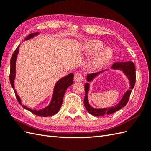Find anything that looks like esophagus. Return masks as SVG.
<instances>
[{"mask_svg":"<svg viewBox=\"0 0 151 151\" xmlns=\"http://www.w3.org/2000/svg\"><path fill=\"white\" fill-rule=\"evenodd\" d=\"M75 82H81L83 81V76L81 73H76L74 76Z\"/></svg>","mask_w":151,"mask_h":151,"instance_id":"34e87169","label":"esophagus"}]
</instances>
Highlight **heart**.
<instances>
[{"instance_id": "b5f03b06", "label": "heart", "mask_w": 151, "mask_h": 151, "mask_svg": "<svg viewBox=\"0 0 151 151\" xmlns=\"http://www.w3.org/2000/svg\"><path fill=\"white\" fill-rule=\"evenodd\" d=\"M103 43L98 40H90L86 43L84 47V52L87 55H91L96 52L93 58L91 61L89 67L92 70H99L106 66L110 62L114 53L110 48H103ZM100 49V50H99Z\"/></svg>"}]
</instances>
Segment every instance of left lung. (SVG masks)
<instances>
[{"mask_svg":"<svg viewBox=\"0 0 151 151\" xmlns=\"http://www.w3.org/2000/svg\"><path fill=\"white\" fill-rule=\"evenodd\" d=\"M111 69L119 70L123 72L124 74V75L128 78V80L129 81L130 88L124 93V94L123 95V97H122L120 101L115 106H114L110 108H95L93 107H92L89 104V102L88 101V93L89 91V87H90L89 82H92L97 76L100 75L101 74L104 73L105 71H106L108 70L106 69L104 70H102L101 72L89 74V75H88L87 76H86V81H88V82H86L84 85L86 94L84 100V103L87 111L89 114L94 115V116H104V115H110L118 111L119 110H120L121 108L124 107L127 104L128 101H129L131 92H132V90L133 89L134 86H135L136 68L135 65H134V63L132 62H119L114 63L113 65H112Z\"/></svg>","mask_w":151,"mask_h":151,"instance_id":"8db88e82","label":"left lung"}]
</instances>
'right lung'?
<instances>
[{"label": "right lung", "mask_w": 151, "mask_h": 151, "mask_svg": "<svg viewBox=\"0 0 151 151\" xmlns=\"http://www.w3.org/2000/svg\"><path fill=\"white\" fill-rule=\"evenodd\" d=\"M38 33H32L28 35V36L25 38L24 41L32 39L34 37L37 36ZM19 47L18 46L17 49L14 51V53L12 54L11 60H10V75H9V81H10V84L12 88L14 89V92L16 95V98H17L19 103L24 108L27 109V110L30 111L32 113L38 115L40 117H49L51 115H54L56 114L59 111L60 109L62 106V102H63V99L64 94L70 85L73 84V77L74 74L73 73H69L68 75L63 76V78H60V80L57 81L55 86H54V90H53V95L51 101L50 102L49 104L47 106L45 107L41 110H32L30 108L27 107L26 106L22 105V102L20 97L17 94V91H16L15 89L14 86V81L16 75V70H15V65H16V60H17V55L19 54Z\"/></svg>", "instance_id": "right-lung-1"}]
</instances>
